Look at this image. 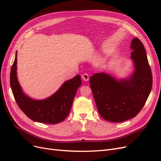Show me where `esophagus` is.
I'll list each match as a JSON object with an SVG mask.
<instances>
[{
	"label": "esophagus",
	"mask_w": 161,
	"mask_h": 161,
	"mask_svg": "<svg viewBox=\"0 0 161 161\" xmlns=\"http://www.w3.org/2000/svg\"><path fill=\"white\" fill-rule=\"evenodd\" d=\"M82 79H83L85 81H88L89 79V75L86 74V73H84V74L82 75Z\"/></svg>",
	"instance_id": "obj_1"
}]
</instances>
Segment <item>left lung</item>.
<instances>
[{"label":"left lung","instance_id":"1","mask_svg":"<svg viewBox=\"0 0 161 161\" xmlns=\"http://www.w3.org/2000/svg\"><path fill=\"white\" fill-rule=\"evenodd\" d=\"M131 49L136 69L130 79L118 81L102 72L95 73L90 78V86L99 113L111 122H121L137 115L152 89V71L143 43L135 37Z\"/></svg>","mask_w":161,"mask_h":161}]
</instances>
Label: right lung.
Here are the masks:
<instances>
[{
  "label": "right lung",
  "instance_id": "add662e5",
  "mask_svg": "<svg viewBox=\"0 0 161 161\" xmlns=\"http://www.w3.org/2000/svg\"><path fill=\"white\" fill-rule=\"evenodd\" d=\"M17 53L10 74V84L14 98L19 108L29 118L43 124H56L69 115L81 78L76 75L65 82L56 93L44 100H33L23 93L17 78Z\"/></svg>",
  "mask_w": 161,
  "mask_h": 161
}]
</instances>
